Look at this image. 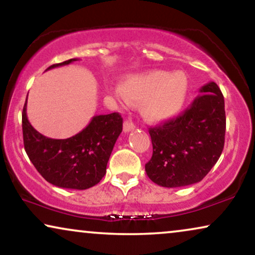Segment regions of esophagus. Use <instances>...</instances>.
Wrapping results in <instances>:
<instances>
[{
  "instance_id": "34e87169",
  "label": "esophagus",
  "mask_w": 255,
  "mask_h": 255,
  "mask_svg": "<svg viewBox=\"0 0 255 255\" xmlns=\"http://www.w3.org/2000/svg\"><path fill=\"white\" fill-rule=\"evenodd\" d=\"M135 129V125L131 123L130 120H126L124 123V131L125 132H129V131H131V130H134Z\"/></svg>"
}]
</instances>
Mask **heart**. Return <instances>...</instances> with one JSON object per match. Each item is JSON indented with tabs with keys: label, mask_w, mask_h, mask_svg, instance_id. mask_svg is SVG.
<instances>
[{
	"label": "heart",
	"mask_w": 255,
	"mask_h": 255,
	"mask_svg": "<svg viewBox=\"0 0 255 255\" xmlns=\"http://www.w3.org/2000/svg\"><path fill=\"white\" fill-rule=\"evenodd\" d=\"M189 82L181 71L152 70L128 77L120 92L129 103H142V114L148 120H170L180 113L187 99Z\"/></svg>",
	"instance_id": "heart-1"
}]
</instances>
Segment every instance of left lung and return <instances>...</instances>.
<instances>
[{"label":"left lung","instance_id":"obj_1","mask_svg":"<svg viewBox=\"0 0 255 255\" xmlns=\"http://www.w3.org/2000/svg\"><path fill=\"white\" fill-rule=\"evenodd\" d=\"M189 109L175 119L149 128L152 157L145 172L167 188L196 184L206 177L224 148V97L215 82L200 89Z\"/></svg>","mask_w":255,"mask_h":255}]
</instances>
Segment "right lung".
Masks as SVG:
<instances>
[{
  "instance_id": "obj_1",
  "label": "right lung",
  "mask_w": 255,
  "mask_h": 255,
  "mask_svg": "<svg viewBox=\"0 0 255 255\" xmlns=\"http://www.w3.org/2000/svg\"><path fill=\"white\" fill-rule=\"evenodd\" d=\"M77 59L56 63L46 70L67 66ZM25 102L21 126L24 148L37 171L49 184L61 188L88 189L106 173L113 146L123 131L119 113L95 116L90 124L69 138L46 137L28 123Z\"/></svg>"
}]
</instances>
